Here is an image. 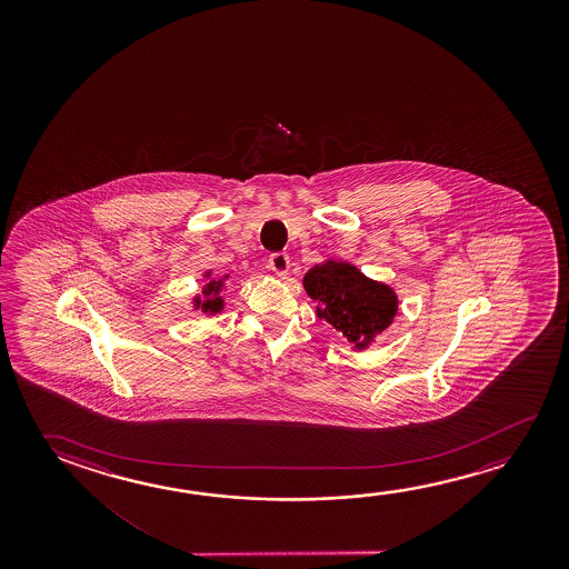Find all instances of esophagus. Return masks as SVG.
<instances>
[{"instance_id": "34e87169", "label": "esophagus", "mask_w": 569, "mask_h": 569, "mask_svg": "<svg viewBox=\"0 0 569 569\" xmlns=\"http://www.w3.org/2000/svg\"><path fill=\"white\" fill-rule=\"evenodd\" d=\"M270 270L278 276V278H286L289 271V256L288 253H271L270 256Z\"/></svg>"}]
</instances>
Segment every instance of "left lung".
Listing matches in <instances>:
<instances>
[{"label": "left lung", "instance_id": "1", "mask_svg": "<svg viewBox=\"0 0 569 569\" xmlns=\"http://www.w3.org/2000/svg\"><path fill=\"white\" fill-rule=\"evenodd\" d=\"M303 288L317 303L316 316L339 331L353 351L375 343L399 311L397 291L367 278L349 261L329 258L317 263L303 276Z\"/></svg>", "mask_w": 569, "mask_h": 569}]
</instances>
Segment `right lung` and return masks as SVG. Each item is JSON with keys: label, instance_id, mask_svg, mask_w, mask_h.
I'll use <instances>...</instances> for the list:
<instances>
[{"label": "right lung", "instance_id": "obj_1", "mask_svg": "<svg viewBox=\"0 0 569 569\" xmlns=\"http://www.w3.org/2000/svg\"><path fill=\"white\" fill-rule=\"evenodd\" d=\"M228 278H230V273H224L222 278H214L212 270L204 271L206 283L202 286V291L196 293L192 301H190L192 309H194V311H202L206 316H218V313H222L226 308L222 291H224Z\"/></svg>", "mask_w": 569, "mask_h": 569}]
</instances>
